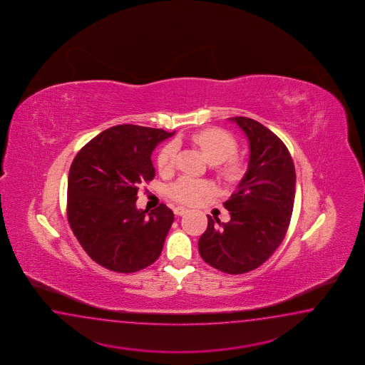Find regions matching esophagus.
<instances>
[{
  "label": "esophagus",
  "instance_id": "34e87169",
  "mask_svg": "<svg viewBox=\"0 0 365 365\" xmlns=\"http://www.w3.org/2000/svg\"><path fill=\"white\" fill-rule=\"evenodd\" d=\"M173 212H175V215H178V216H181V215L186 214V212H187V210H186L185 207H181V206H179V207L173 208Z\"/></svg>",
  "mask_w": 365,
  "mask_h": 365
}]
</instances>
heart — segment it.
Returning a JSON list of instances; mask_svg holds the SVG:
<instances>
[{"label":"heart","instance_id":"1","mask_svg":"<svg viewBox=\"0 0 365 365\" xmlns=\"http://www.w3.org/2000/svg\"><path fill=\"white\" fill-rule=\"evenodd\" d=\"M189 141L200 148L208 162L216 167L217 175L224 181L233 182L240 179L243 173V163L235 157L237 143L228 132L222 129H203L189 136ZM178 146L176 143L165 145L157 157L158 170L160 173H170L176 165ZM211 184L205 180L181 178L170 187L168 194L178 202L193 205L202 195L211 192Z\"/></svg>","mask_w":365,"mask_h":365}]
</instances>
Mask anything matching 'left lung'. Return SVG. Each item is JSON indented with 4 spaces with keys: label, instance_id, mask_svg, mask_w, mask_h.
Listing matches in <instances>:
<instances>
[{
    "label": "left lung",
    "instance_id": "obj_1",
    "mask_svg": "<svg viewBox=\"0 0 365 365\" xmlns=\"http://www.w3.org/2000/svg\"><path fill=\"white\" fill-rule=\"evenodd\" d=\"M230 120L249 140V167L224 203L230 220L208 215L198 250L216 269L241 274L263 264L282 242L293 214L295 168L285 143L263 124L245 116Z\"/></svg>",
    "mask_w": 365,
    "mask_h": 365
}]
</instances>
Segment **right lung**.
Segmentation results:
<instances>
[{"mask_svg": "<svg viewBox=\"0 0 365 365\" xmlns=\"http://www.w3.org/2000/svg\"><path fill=\"white\" fill-rule=\"evenodd\" d=\"M163 129L122 124L101 132L76 154L68 173L67 217L96 263L132 273L157 260L173 212L165 205L138 210L137 192L155 176L151 153L173 136Z\"/></svg>", "mask_w": 365, "mask_h": 365, "instance_id": "obj_1", "label": "right lung"}]
</instances>
